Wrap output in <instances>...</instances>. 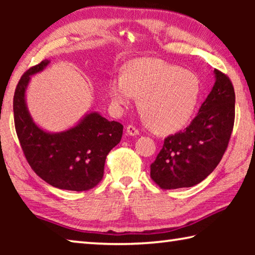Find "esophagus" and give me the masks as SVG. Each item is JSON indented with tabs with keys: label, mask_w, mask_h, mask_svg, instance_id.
Segmentation results:
<instances>
[{
	"label": "esophagus",
	"mask_w": 255,
	"mask_h": 255,
	"mask_svg": "<svg viewBox=\"0 0 255 255\" xmlns=\"http://www.w3.org/2000/svg\"><path fill=\"white\" fill-rule=\"evenodd\" d=\"M127 133L130 136H137L139 135V130L132 125H129V126H127Z\"/></svg>",
	"instance_id": "esophagus-1"
}]
</instances>
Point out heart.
I'll return each instance as SVG.
<instances>
[{
	"label": "heart",
	"mask_w": 255,
	"mask_h": 255,
	"mask_svg": "<svg viewBox=\"0 0 255 255\" xmlns=\"http://www.w3.org/2000/svg\"><path fill=\"white\" fill-rule=\"evenodd\" d=\"M115 109L139 98V109L154 131L171 133L191 120L199 101L200 81L191 71L157 58L130 60L122 74L108 82Z\"/></svg>",
	"instance_id": "obj_1"
}]
</instances>
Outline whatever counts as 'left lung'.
Segmentation results:
<instances>
[{
	"mask_svg": "<svg viewBox=\"0 0 255 255\" xmlns=\"http://www.w3.org/2000/svg\"><path fill=\"white\" fill-rule=\"evenodd\" d=\"M216 82L199 112L184 129L166 137L150 178L161 189L200 183L221 162L235 120V92L230 77L215 70Z\"/></svg>",
	"mask_w": 255,
	"mask_h": 255,
	"instance_id": "left-lung-1",
	"label": "left lung"
}]
</instances>
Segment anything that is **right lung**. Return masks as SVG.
Instances as JSON below:
<instances>
[{"label":"right lung","mask_w":255,"mask_h":255,"mask_svg":"<svg viewBox=\"0 0 255 255\" xmlns=\"http://www.w3.org/2000/svg\"><path fill=\"white\" fill-rule=\"evenodd\" d=\"M45 59L21 76L13 97L14 126L21 148L38 176L55 188L86 191L103 178L107 155L123 136L124 126L90 112L68 130L47 132L33 123L25 105L30 76L48 65Z\"/></svg>","instance_id":"1"}]
</instances>
